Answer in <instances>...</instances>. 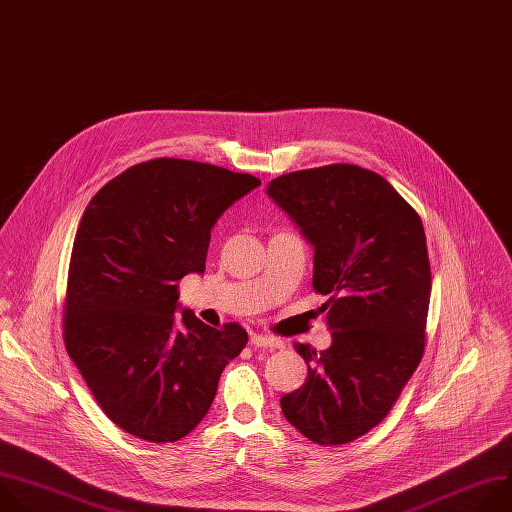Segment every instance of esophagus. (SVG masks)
Listing matches in <instances>:
<instances>
[{
  "instance_id": "obj_1",
  "label": "esophagus",
  "mask_w": 512,
  "mask_h": 512,
  "mask_svg": "<svg viewBox=\"0 0 512 512\" xmlns=\"http://www.w3.org/2000/svg\"><path fill=\"white\" fill-rule=\"evenodd\" d=\"M250 345L252 347H262V349H282L284 343L274 339V337H268V335H252L250 337Z\"/></svg>"
}]
</instances>
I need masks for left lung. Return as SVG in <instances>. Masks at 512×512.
Listing matches in <instances>:
<instances>
[{
    "mask_svg": "<svg viewBox=\"0 0 512 512\" xmlns=\"http://www.w3.org/2000/svg\"><path fill=\"white\" fill-rule=\"evenodd\" d=\"M268 195L315 246L313 288L329 349L296 345L309 377L282 395L284 418L319 446L373 430L418 369L432 272L418 212L379 173L333 163L280 175Z\"/></svg>",
    "mask_w": 512,
    "mask_h": 512,
    "instance_id": "left-lung-1",
    "label": "left lung"
}]
</instances>
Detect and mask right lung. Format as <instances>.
I'll use <instances>...</instances> for the list:
<instances>
[{"mask_svg": "<svg viewBox=\"0 0 512 512\" xmlns=\"http://www.w3.org/2000/svg\"><path fill=\"white\" fill-rule=\"evenodd\" d=\"M260 185L250 173L159 157L90 199L64 296V345L100 410L127 434L177 442L208 414L218 381L248 343L183 311L179 280L206 270L218 218Z\"/></svg>", "mask_w": 512, "mask_h": 512, "instance_id": "1", "label": "right lung"}]
</instances>
